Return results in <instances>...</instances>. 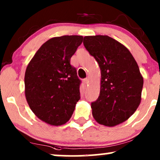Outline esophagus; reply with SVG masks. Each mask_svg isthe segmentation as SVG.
Here are the masks:
<instances>
[{"mask_svg": "<svg viewBox=\"0 0 160 160\" xmlns=\"http://www.w3.org/2000/svg\"><path fill=\"white\" fill-rule=\"evenodd\" d=\"M89 81H90V78H84V82L85 83V84H88Z\"/></svg>", "mask_w": 160, "mask_h": 160, "instance_id": "34e87169", "label": "esophagus"}]
</instances>
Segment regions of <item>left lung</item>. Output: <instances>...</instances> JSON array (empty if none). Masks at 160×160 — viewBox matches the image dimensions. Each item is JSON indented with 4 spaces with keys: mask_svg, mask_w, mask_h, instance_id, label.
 Segmentation results:
<instances>
[{
    "mask_svg": "<svg viewBox=\"0 0 160 160\" xmlns=\"http://www.w3.org/2000/svg\"><path fill=\"white\" fill-rule=\"evenodd\" d=\"M84 45L101 70L98 98L91 103L94 119L113 127L127 121L141 102L143 78L125 45L107 35L84 37Z\"/></svg>",
    "mask_w": 160,
    "mask_h": 160,
    "instance_id": "1",
    "label": "left lung"
}]
</instances>
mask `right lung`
<instances>
[{
	"label": "right lung",
	"mask_w": 160,
	"mask_h": 160,
	"mask_svg": "<svg viewBox=\"0 0 160 160\" xmlns=\"http://www.w3.org/2000/svg\"><path fill=\"white\" fill-rule=\"evenodd\" d=\"M82 36L65 35L48 39L27 66L25 95L39 120L62 126L71 118L80 99V80L70 58L82 44Z\"/></svg>",
	"instance_id": "right-lung-1"
}]
</instances>
